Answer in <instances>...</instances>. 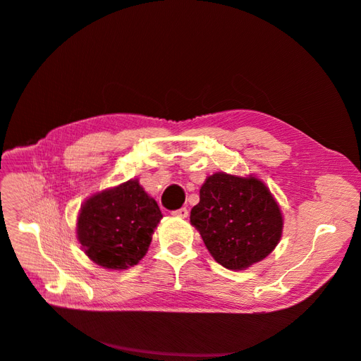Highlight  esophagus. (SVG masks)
I'll return each instance as SVG.
<instances>
[{"instance_id":"34e87169","label":"esophagus","mask_w":361,"mask_h":361,"mask_svg":"<svg viewBox=\"0 0 361 361\" xmlns=\"http://www.w3.org/2000/svg\"><path fill=\"white\" fill-rule=\"evenodd\" d=\"M171 214H173V215H176V216H182V218H187V216H188V209H187V207H180V209H176V211H173Z\"/></svg>"}]
</instances>
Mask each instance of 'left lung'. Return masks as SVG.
I'll list each match as a JSON object with an SVG mask.
<instances>
[{
	"label": "left lung",
	"mask_w": 361,
	"mask_h": 361,
	"mask_svg": "<svg viewBox=\"0 0 361 361\" xmlns=\"http://www.w3.org/2000/svg\"><path fill=\"white\" fill-rule=\"evenodd\" d=\"M212 257L227 269H244L265 259L280 241L283 218L268 188L256 178L215 173L191 209Z\"/></svg>",
	"instance_id": "left-lung-1"
}]
</instances>
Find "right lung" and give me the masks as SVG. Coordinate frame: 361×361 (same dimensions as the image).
I'll return each instance as SVG.
<instances>
[{
    "mask_svg": "<svg viewBox=\"0 0 361 361\" xmlns=\"http://www.w3.org/2000/svg\"><path fill=\"white\" fill-rule=\"evenodd\" d=\"M162 214L138 180L93 195L81 207L78 239L97 265L126 269L143 259Z\"/></svg>",
    "mask_w": 361,
    "mask_h": 361,
    "instance_id": "add662e5",
    "label": "right lung"
}]
</instances>
